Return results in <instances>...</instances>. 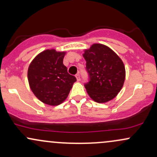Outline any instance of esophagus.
<instances>
[{"label": "esophagus", "mask_w": 157, "mask_h": 157, "mask_svg": "<svg viewBox=\"0 0 157 157\" xmlns=\"http://www.w3.org/2000/svg\"><path fill=\"white\" fill-rule=\"evenodd\" d=\"M76 78H77V81H80V75L78 74H77L76 75Z\"/></svg>", "instance_id": "obj_1"}]
</instances>
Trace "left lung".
I'll list each match as a JSON object with an SVG mask.
<instances>
[{"mask_svg": "<svg viewBox=\"0 0 157 157\" xmlns=\"http://www.w3.org/2000/svg\"><path fill=\"white\" fill-rule=\"evenodd\" d=\"M90 81L85 84L94 101L104 103L116 97L125 79V68L120 57L109 46L94 44L82 55Z\"/></svg>", "mask_w": 157, "mask_h": 157, "instance_id": "left-lung-1", "label": "left lung"}]
</instances>
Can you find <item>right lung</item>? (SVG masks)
I'll use <instances>...</instances> for the list:
<instances>
[{
	"label": "right lung",
	"mask_w": 157,
	"mask_h": 157,
	"mask_svg": "<svg viewBox=\"0 0 157 157\" xmlns=\"http://www.w3.org/2000/svg\"><path fill=\"white\" fill-rule=\"evenodd\" d=\"M66 52L46 49L38 54L28 68L29 87L35 97L48 105H58L67 98L77 79L63 65Z\"/></svg>",
	"instance_id": "add662e5"
}]
</instances>
